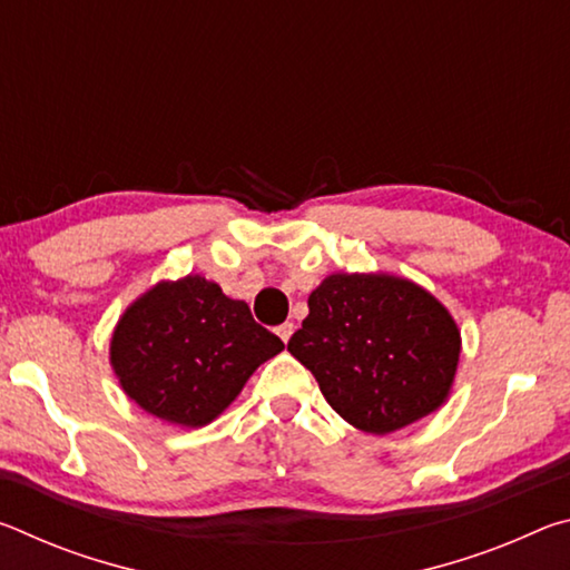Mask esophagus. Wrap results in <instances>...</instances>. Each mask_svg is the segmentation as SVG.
Listing matches in <instances>:
<instances>
[{
    "instance_id": "esophagus-1",
    "label": "esophagus",
    "mask_w": 570,
    "mask_h": 570,
    "mask_svg": "<svg viewBox=\"0 0 570 570\" xmlns=\"http://www.w3.org/2000/svg\"><path fill=\"white\" fill-rule=\"evenodd\" d=\"M276 334L282 336V342L286 344L288 340H292V334H294V324L292 322H284L282 326H276Z\"/></svg>"
}]
</instances>
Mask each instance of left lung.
<instances>
[{
    "label": "left lung",
    "instance_id": "8db88e82",
    "mask_svg": "<svg viewBox=\"0 0 570 570\" xmlns=\"http://www.w3.org/2000/svg\"><path fill=\"white\" fill-rule=\"evenodd\" d=\"M288 352L356 430L387 435L445 404L460 330L435 296L390 274H332L308 294Z\"/></svg>",
    "mask_w": 570,
    "mask_h": 570
}]
</instances>
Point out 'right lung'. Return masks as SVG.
<instances>
[{
  "label": "right lung",
  "mask_w": 570,
  "mask_h": 570,
  "mask_svg": "<svg viewBox=\"0 0 570 570\" xmlns=\"http://www.w3.org/2000/svg\"><path fill=\"white\" fill-rule=\"evenodd\" d=\"M282 350L284 342L254 322L246 302L188 274L156 284L125 308L110 364L138 407L180 428H204Z\"/></svg>",
  "instance_id": "1"
}]
</instances>
